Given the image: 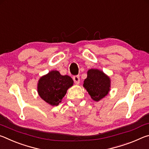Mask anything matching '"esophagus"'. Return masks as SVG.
<instances>
[{
    "label": "esophagus",
    "instance_id": "34e87169",
    "mask_svg": "<svg viewBox=\"0 0 149 149\" xmlns=\"http://www.w3.org/2000/svg\"><path fill=\"white\" fill-rule=\"evenodd\" d=\"M73 79L74 81V83L75 84H79L80 82L79 79V75H75V76L73 77Z\"/></svg>",
    "mask_w": 149,
    "mask_h": 149
}]
</instances>
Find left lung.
<instances>
[{
    "instance_id": "8db88e82",
    "label": "left lung",
    "mask_w": 149,
    "mask_h": 149,
    "mask_svg": "<svg viewBox=\"0 0 149 149\" xmlns=\"http://www.w3.org/2000/svg\"><path fill=\"white\" fill-rule=\"evenodd\" d=\"M84 87L93 100L99 101L110 91V81L102 72L91 69L87 72V77L84 81Z\"/></svg>"
}]
</instances>
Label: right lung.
Segmentation results:
<instances>
[{"mask_svg": "<svg viewBox=\"0 0 149 149\" xmlns=\"http://www.w3.org/2000/svg\"><path fill=\"white\" fill-rule=\"evenodd\" d=\"M74 81L68 75H62L58 71H51L40 78L37 86L39 95L45 102L57 106L62 101Z\"/></svg>", "mask_w": 149, "mask_h": 149, "instance_id": "1", "label": "right lung"}]
</instances>
